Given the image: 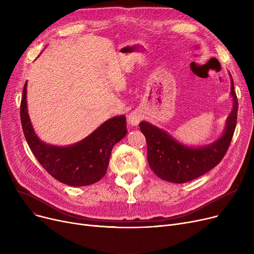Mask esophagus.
Here are the masks:
<instances>
[{
    "instance_id": "1",
    "label": "esophagus",
    "mask_w": 254,
    "mask_h": 254,
    "mask_svg": "<svg viewBox=\"0 0 254 254\" xmlns=\"http://www.w3.org/2000/svg\"><path fill=\"white\" fill-rule=\"evenodd\" d=\"M142 119V113L139 110H135L130 112L127 117V123L131 127H137Z\"/></svg>"
}]
</instances>
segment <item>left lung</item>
Returning a JSON list of instances; mask_svg holds the SVG:
<instances>
[{
    "label": "left lung",
    "instance_id": "1",
    "mask_svg": "<svg viewBox=\"0 0 254 254\" xmlns=\"http://www.w3.org/2000/svg\"><path fill=\"white\" fill-rule=\"evenodd\" d=\"M233 110L226 122L223 136L206 147L191 148L178 143L161 128L142 122L139 127L147 143V159L156 176L166 181L184 183L206 174L216 167L228 151L237 125L238 98L231 76Z\"/></svg>",
    "mask_w": 254,
    "mask_h": 254
}]
</instances>
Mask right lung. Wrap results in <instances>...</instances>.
Segmentation results:
<instances>
[{"instance_id":"add662e5","label":"right lung","mask_w":254,"mask_h":254,"mask_svg":"<svg viewBox=\"0 0 254 254\" xmlns=\"http://www.w3.org/2000/svg\"><path fill=\"white\" fill-rule=\"evenodd\" d=\"M20 120L30 148L48 174L70 186H85L102 179L108 169L113 146L127 135V119L117 116L104 123L90 136L68 147L40 141L26 110V83L20 102Z\"/></svg>"}]
</instances>
